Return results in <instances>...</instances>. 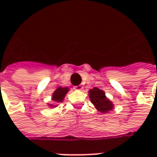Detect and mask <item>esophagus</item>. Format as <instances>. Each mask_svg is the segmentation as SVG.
Instances as JSON below:
<instances>
[{
	"mask_svg": "<svg viewBox=\"0 0 157 157\" xmlns=\"http://www.w3.org/2000/svg\"><path fill=\"white\" fill-rule=\"evenodd\" d=\"M74 89H75V90H81L83 89V86H81V85H79V86H74Z\"/></svg>",
	"mask_w": 157,
	"mask_h": 157,
	"instance_id": "34e87169",
	"label": "esophagus"
}]
</instances>
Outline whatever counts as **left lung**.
<instances>
[{"mask_svg": "<svg viewBox=\"0 0 157 157\" xmlns=\"http://www.w3.org/2000/svg\"><path fill=\"white\" fill-rule=\"evenodd\" d=\"M89 97L96 109L102 113H107L114 108V104L109 98H107L104 91L97 87L89 90Z\"/></svg>", "mask_w": 157, "mask_h": 157, "instance_id": "obj_1", "label": "left lung"}]
</instances>
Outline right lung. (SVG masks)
<instances>
[{
  "mask_svg": "<svg viewBox=\"0 0 157 157\" xmlns=\"http://www.w3.org/2000/svg\"><path fill=\"white\" fill-rule=\"evenodd\" d=\"M68 91V87H62V86L58 87V88L54 90V93L52 94V98H51V99L53 100L54 103H53V104L49 103L48 106L50 107H56L58 103H62V102L63 101L64 98H65V95L67 94Z\"/></svg>",
  "mask_w": 157,
  "mask_h": 157,
  "instance_id": "1",
  "label": "right lung"
}]
</instances>
